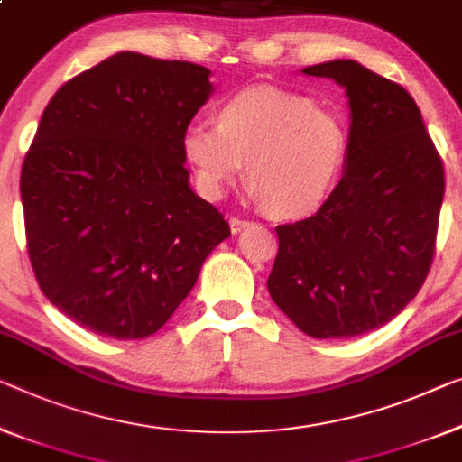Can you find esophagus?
Returning <instances> with one entry per match:
<instances>
[{
  "instance_id": "esophagus-1",
  "label": "esophagus",
  "mask_w": 462,
  "mask_h": 462,
  "mask_svg": "<svg viewBox=\"0 0 462 462\" xmlns=\"http://www.w3.org/2000/svg\"><path fill=\"white\" fill-rule=\"evenodd\" d=\"M229 225H231V233H241L245 229V226H250V221H245V218H237V217H233V218H229Z\"/></svg>"
}]
</instances>
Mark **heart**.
Instances as JSON below:
<instances>
[{
	"label": "heart",
	"instance_id": "1",
	"mask_svg": "<svg viewBox=\"0 0 462 462\" xmlns=\"http://www.w3.org/2000/svg\"><path fill=\"white\" fill-rule=\"evenodd\" d=\"M181 151L208 200L225 196L245 162L254 200L279 217H300L320 207L337 183L346 127L308 97L254 87L218 105L215 125H188Z\"/></svg>",
	"mask_w": 462,
	"mask_h": 462
}]
</instances>
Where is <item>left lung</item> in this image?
<instances>
[{"instance_id":"left-lung-1","label":"left lung","mask_w":462,"mask_h":462,"mask_svg":"<svg viewBox=\"0 0 462 462\" xmlns=\"http://www.w3.org/2000/svg\"><path fill=\"white\" fill-rule=\"evenodd\" d=\"M349 98L345 171L314 217L279 225L266 285L305 335L353 338L420 293L436 252L444 169L413 97L353 60L303 68Z\"/></svg>"}]
</instances>
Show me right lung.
Here are the masks:
<instances>
[{
  "label": "right lung",
  "instance_id": "1",
  "mask_svg": "<svg viewBox=\"0 0 462 462\" xmlns=\"http://www.w3.org/2000/svg\"><path fill=\"white\" fill-rule=\"evenodd\" d=\"M210 95L204 66L122 51L42 111L20 175L28 255L47 300L82 328L154 335L231 236L183 165V132Z\"/></svg>",
  "mask_w": 462,
  "mask_h": 462
}]
</instances>
